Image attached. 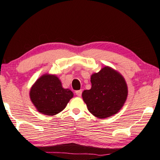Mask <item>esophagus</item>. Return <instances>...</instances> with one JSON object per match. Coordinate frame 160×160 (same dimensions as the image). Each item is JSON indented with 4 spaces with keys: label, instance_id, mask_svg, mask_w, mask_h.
Here are the masks:
<instances>
[{
    "label": "esophagus",
    "instance_id": "1",
    "mask_svg": "<svg viewBox=\"0 0 160 160\" xmlns=\"http://www.w3.org/2000/svg\"><path fill=\"white\" fill-rule=\"evenodd\" d=\"M75 93H76V94H77V96H82V89H81V90H78V91H76V92H75Z\"/></svg>",
    "mask_w": 160,
    "mask_h": 160
}]
</instances>
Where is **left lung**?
I'll return each instance as SVG.
<instances>
[{"label":"left lung","mask_w":160,"mask_h":160,"mask_svg":"<svg viewBox=\"0 0 160 160\" xmlns=\"http://www.w3.org/2000/svg\"><path fill=\"white\" fill-rule=\"evenodd\" d=\"M91 88L82 93L88 111L100 119L118 112L124 105L128 95L124 77L109 67L92 74Z\"/></svg>","instance_id":"left-lung-1"}]
</instances>
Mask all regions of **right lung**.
<instances>
[{
    "instance_id": "right-lung-1",
    "label": "right lung",
    "mask_w": 160,
    "mask_h": 160,
    "mask_svg": "<svg viewBox=\"0 0 160 160\" xmlns=\"http://www.w3.org/2000/svg\"><path fill=\"white\" fill-rule=\"evenodd\" d=\"M29 96L39 112L52 116L65 108L74 94L69 89L62 88L55 75L45 74L33 85Z\"/></svg>"
}]
</instances>
